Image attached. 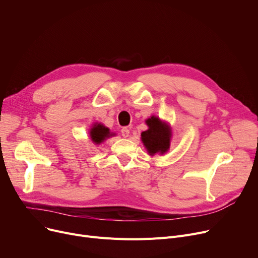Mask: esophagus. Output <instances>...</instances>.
<instances>
[{
    "instance_id": "esophagus-1",
    "label": "esophagus",
    "mask_w": 258,
    "mask_h": 258,
    "mask_svg": "<svg viewBox=\"0 0 258 258\" xmlns=\"http://www.w3.org/2000/svg\"><path fill=\"white\" fill-rule=\"evenodd\" d=\"M121 135H122V137H124V138L128 137V135H130V130H128L127 127H123V128L121 130Z\"/></svg>"
}]
</instances>
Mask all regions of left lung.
Instances as JSON below:
<instances>
[{"instance_id":"left-lung-1","label":"left lung","mask_w":258,"mask_h":258,"mask_svg":"<svg viewBox=\"0 0 258 258\" xmlns=\"http://www.w3.org/2000/svg\"><path fill=\"white\" fill-rule=\"evenodd\" d=\"M146 123L150 128L141 134V139L147 148V152L152 156L158 153H166L169 148L171 136L168 125L162 123L157 117L146 120Z\"/></svg>"}]
</instances>
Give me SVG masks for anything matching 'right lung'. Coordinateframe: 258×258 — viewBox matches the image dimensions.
<instances>
[{
	"mask_svg": "<svg viewBox=\"0 0 258 258\" xmlns=\"http://www.w3.org/2000/svg\"><path fill=\"white\" fill-rule=\"evenodd\" d=\"M90 135H91L92 141L94 143L99 144L103 140H105V138L110 137L111 134H110V131H108L107 127H104L101 124H97V125L95 124L94 127H92V130L90 132Z\"/></svg>",
	"mask_w": 258,
	"mask_h": 258,
	"instance_id": "1",
	"label": "right lung"
}]
</instances>
